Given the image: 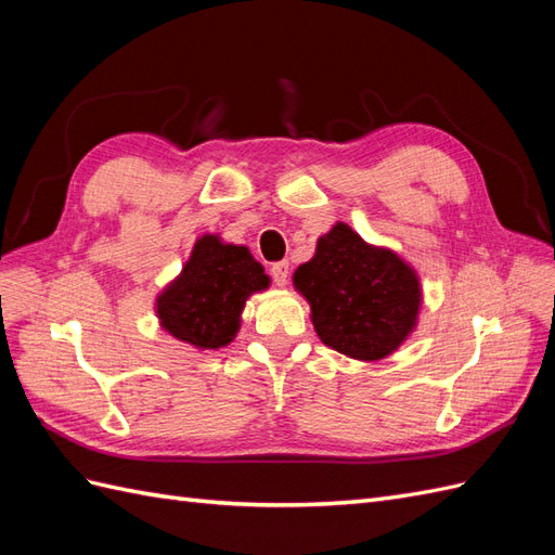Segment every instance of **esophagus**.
<instances>
[{
	"label": "esophagus",
	"mask_w": 555,
	"mask_h": 555,
	"mask_svg": "<svg viewBox=\"0 0 555 555\" xmlns=\"http://www.w3.org/2000/svg\"><path fill=\"white\" fill-rule=\"evenodd\" d=\"M271 278L278 284V287H284L289 282V263L287 261H278L271 266Z\"/></svg>",
	"instance_id": "esophagus-1"
}]
</instances>
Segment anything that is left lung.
I'll return each instance as SVG.
<instances>
[{
  "label": "left lung",
  "instance_id": "1",
  "mask_svg": "<svg viewBox=\"0 0 555 555\" xmlns=\"http://www.w3.org/2000/svg\"><path fill=\"white\" fill-rule=\"evenodd\" d=\"M294 287L310 304L326 347L359 361H379L408 340L422 308V284L396 251L367 245L338 222L296 268Z\"/></svg>",
  "mask_w": 555,
  "mask_h": 555
}]
</instances>
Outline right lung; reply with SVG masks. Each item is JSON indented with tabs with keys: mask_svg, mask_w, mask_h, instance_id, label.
<instances>
[{
	"mask_svg": "<svg viewBox=\"0 0 555 555\" xmlns=\"http://www.w3.org/2000/svg\"><path fill=\"white\" fill-rule=\"evenodd\" d=\"M268 284L271 278L245 245L206 233L194 243L182 273L157 296L155 310L162 328L176 340L220 349L236 338L245 300Z\"/></svg>",
	"mask_w": 555,
	"mask_h": 555,
	"instance_id": "add662e5",
	"label": "right lung"
}]
</instances>
